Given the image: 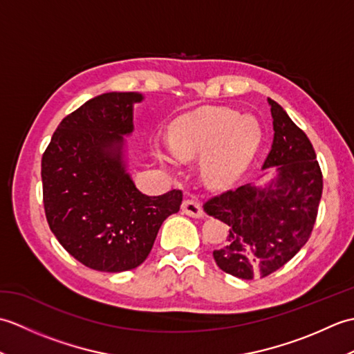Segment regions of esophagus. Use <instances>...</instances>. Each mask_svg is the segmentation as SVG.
Masks as SVG:
<instances>
[{
    "label": "esophagus",
    "instance_id": "1",
    "mask_svg": "<svg viewBox=\"0 0 354 354\" xmlns=\"http://www.w3.org/2000/svg\"><path fill=\"white\" fill-rule=\"evenodd\" d=\"M181 208H183V213H185L187 216H190V217H194V219H202V217L205 216L204 209H202V205L194 199H185L183 202Z\"/></svg>",
    "mask_w": 354,
    "mask_h": 354
}]
</instances>
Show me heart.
Segmentation results:
<instances>
[{
  "label": "heart",
  "mask_w": 354,
  "mask_h": 354,
  "mask_svg": "<svg viewBox=\"0 0 354 354\" xmlns=\"http://www.w3.org/2000/svg\"><path fill=\"white\" fill-rule=\"evenodd\" d=\"M261 137V127L251 115L242 117L228 108H201L176 118L170 126V140H156L153 150L170 165L202 156L207 184L225 189L242 176Z\"/></svg>",
  "instance_id": "obj_1"
}]
</instances>
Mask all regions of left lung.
<instances>
[{
	"label": "left lung",
	"mask_w": 354,
	"mask_h": 354,
	"mask_svg": "<svg viewBox=\"0 0 354 354\" xmlns=\"http://www.w3.org/2000/svg\"><path fill=\"white\" fill-rule=\"evenodd\" d=\"M274 140L263 170L265 185L250 183L209 199L204 212L228 225L227 242L213 252L223 272L242 280L284 266L310 237L322 194V173L307 135L280 104L268 99Z\"/></svg>",
	"instance_id": "left-lung-1"
}]
</instances>
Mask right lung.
Wrapping results in <instances>:
<instances>
[{
  "label": "right lung",
  "mask_w": 354,
  "mask_h": 354,
  "mask_svg": "<svg viewBox=\"0 0 354 354\" xmlns=\"http://www.w3.org/2000/svg\"><path fill=\"white\" fill-rule=\"evenodd\" d=\"M140 93H106L66 115L42 155L44 208L50 230L85 266L123 272L147 259L183 192L147 196L127 171L126 140Z\"/></svg>",
  "instance_id": "obj_1"
}]
</instances>
